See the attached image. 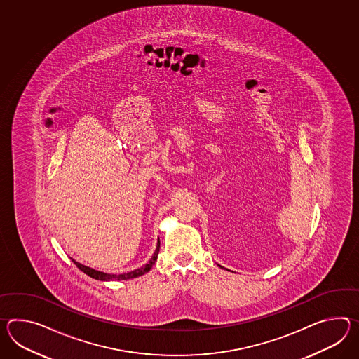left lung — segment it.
I'll return each mask as SVG.
<instances>
[{
  "label": "left lung",
  "instance_id": "left-lung-1",
  "mask_svg": "<svg viewBox=\"0 0 359 359\" xmlns=\"http://www.w3.org/2000/svg\"><path fill=\"white\" fill-rule=\"evenodd\" d=\"M217 266H220V268H223V269H225V271H228L226 268H224V266H222V265H219V264H217Z\"/></svg>",
  "mask_w": 359,
  "mask_h": 359
}]
</instances>
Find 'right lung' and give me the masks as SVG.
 I'll return each mask as SVG.
<instances>
[{
  "label": "right lung",
  "instance_id": "right-lung-1",
  "mask_svg": "<svg viewBox=\"0 0 359 359\" xmlns=\"http://www.w3.org/2000/svg\"><path fill=\"white\" fill-rule=\"evenodd\" d=\"M158 252H160V239L157 242V248L154 254L151 255V260L148 263L143 265L142 268H137L135 271H128V273H123V274H109V273H104V271H95L90 266H86L83 264L79 263L76 260H73V263L76 264V266L83 271L85 274H88V277L91 278L97 279V280H103V282H109V280H126V279L136 278V277H140L145 273L151 271V266L154 265V263L157 262V257H158Z\"/></svg>",
  "mask_w": 359,
  "mask_h": 359
}]
</instances>
